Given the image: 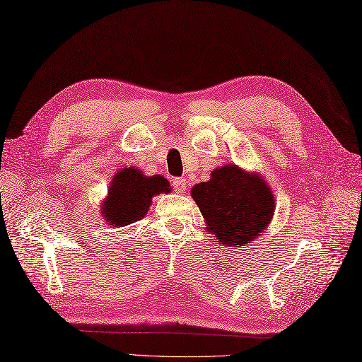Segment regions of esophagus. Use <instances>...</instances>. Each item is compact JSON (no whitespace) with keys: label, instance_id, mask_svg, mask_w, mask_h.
<instances>
[{"label":"esophagus","instance_id":"obj_1","mask_svg":"<svg viewBox=\"0 0 362 362\" xmlns=\"http://www.w3.org/2000/svg\"><path fill=\"white\" fill-rule=\"evenodd\" d=\"M173 187L177 192H183L188 187V182L183 177H175V179H173Z\"/></svg>","mask_w":362,"mask_h":362}]
</instances>
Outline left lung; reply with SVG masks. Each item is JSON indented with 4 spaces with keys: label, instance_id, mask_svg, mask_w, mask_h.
Instances as JSON below:
<instances>
[{
    "label": "left lung",
    "instance_id": "left-lung-1",
    "mask_svg": "<svg viewBox=\"0 0 362 362\" xmlns=\"http://www.w3.org/2000/svg\"><path fill=\"white\" fill-rule=\"evenodd\" d=\"M191 196L209 233L217 235L221 245L233 247L251 243L274 216V194L267 183L237 165L212 171L211 180L196 185Z\"/></svg>",
    "mask_w": 362,
    "mask_h": 362
}]
</instances>
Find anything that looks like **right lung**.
Here are the masks:
<instances>
[{"instance_id":"right-lung-1","label":"right lung","mask_w":362,"mask_h":362,"mask_svg":"<svg viewBox=\"0 0 362 362\" xmlns=\"http://www.w3.org/2000/svg\"><path fill=\"white\" fill-rule=\"evenodd\" d=\"M170 189L168 180L162 175L145 177L141 171L125 168L111 182L108 197L102 205V216L115 228L134 223L146 214L153 196Z\"/></svg>"}]
</instances>
